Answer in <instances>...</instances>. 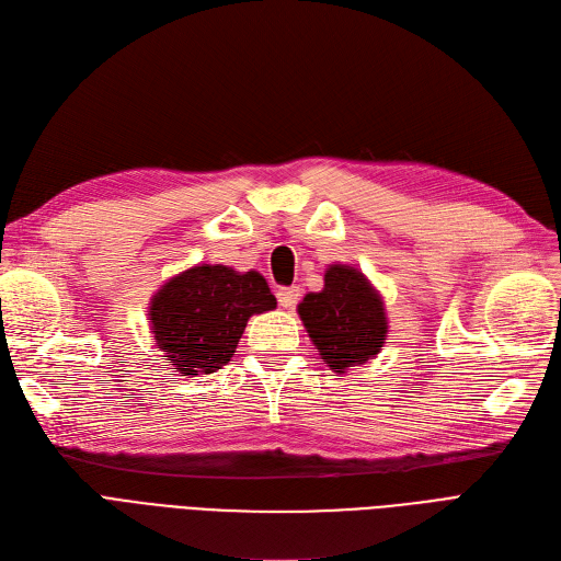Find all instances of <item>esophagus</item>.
Returning <instances> with one entry per match:
<instances>
[{"label": "esophagus", "mask_w": 561, "mask_h": 561, "mask_svg": "<svg viewBox=\"0 0 561 561\" xmlns=\"http://www.w3.org/2000/svg\"><path fill=\"white\" fill-rule=\"evenodd\" d=\"M276 297H278V304H280L283 308H293V306L299 301V297H301V289H299L297 285H293V287H280L278 293H276Z\"/></svg>", "instance_id": "obj_1"}]
</instances>
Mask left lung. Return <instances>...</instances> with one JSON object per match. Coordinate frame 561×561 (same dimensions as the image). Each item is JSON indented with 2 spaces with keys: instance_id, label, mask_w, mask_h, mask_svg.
Instances as JSON below:
<instances>
[{
  "instance_id": "left-lung-1",
  "label": "left lung",
  "mask_w": 561,
  "mask_h": 561,
  "mask_svg": "<svg viewBox=\"0 0 561 561\" xmlns=\"http://www.w3.org/2000/svg\"><path fill=\"white\" fill-rule=\"evenodd\" d=\"M312 345L333 373L362 366L387 341L385 301L354 266L331 264L322 293H310L297 306Z\"/></svg>"
}]
</instances>
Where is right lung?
Segmentation results:
<instances>
[{"instance_id":"1","label":"right lung","mask_w":561,"mask_h":561,"mask_svg":"<svg viewBox=\"0 0 561 561\" xmlns=\"http://www.w3.org/2000/svg\"><path fill=\"white\" fill-rule=\"evenodd\" d=\"M274 308L262 274L197 264L170 278L147 312L168 364L182 375H207L230 362L249 320Z\"/></svg>"}]
</instances>
